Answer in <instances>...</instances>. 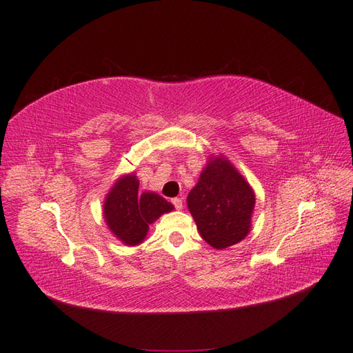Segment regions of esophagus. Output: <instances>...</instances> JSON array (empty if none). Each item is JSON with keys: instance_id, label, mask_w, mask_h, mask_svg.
I'll return each mask as SVG.
<instances>
[{"instance_id": "1", "label": "esophagus", "mask_w": 353, "mask_h": 353, "mask_svg": "<svg viewBox=\"0 0 353 353\" xmlns=\"http://www.w3.org/2000/svg\"><path fill=\"white\" fill-rule=\"evenodd\" d=\"M172 203H174V206L176 210H183V199L181 197H174V199H172Z\"/></svg>"}]
</instances>
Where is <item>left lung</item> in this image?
<instances>
[{
    "label": "left lung",
    "instance_id": "obj_1",
    "mask_svg": "<svg viewBox=\"0 0 353 353\" xmlns=\"http://www.w3.org/2000/svg\"><path fill=\"white\" fill-rule=\"evenodd\" d=\"M254 192L235 166L223 156L210 157L199 181L187 196V205L201 236L221 250L248 235L254 210Z\"/></svg>",
    "mask_w": 353,
    "mask_h": 353
}]
</instances>
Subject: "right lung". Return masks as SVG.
<instances>
[{"mask_svg":"<svg viewBox=\"0 0 353 353\" xmlns=\"http://www.w3.org/2000/svg\"><path fill=\"white\" fill-rule=\"evenodd\" d=\"M172 210L174 205L157 193H139V179L132 174L117 179L110 188L103 205V216L119 241L137 245L147 236L151 223Z\"/></svg>","mask_w":353,"mask_h":353,"instance_id":"obj_1","label":"right lung"}]
</instances>
